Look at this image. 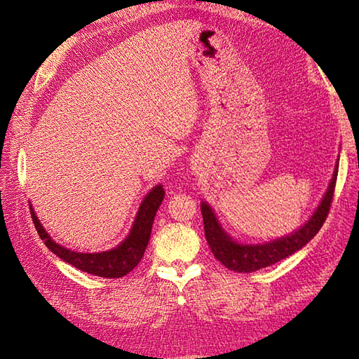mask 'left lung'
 <instances>
[{"label": "left lung", "instance_id": "8db88e82", "mask_svg": "<svg viewBox=\"0 0 359 359\" xmlns=\"http://www.w3.org/2000/svg\"><path fill=\"white\" fill-rule=\"evenodd\" d=\"M338 168L339 156L337 163H334V171L329 182V187H327L323 199L319 201L316 210L311 212L309 220H306L297 230L271 241L257 243L236 241L222 226V224H220V220L217 219L215 210L211 208V205L207 201H202L201 211L203 217L205 238H207L212 255H215L217 261L222 262L228 270L238 273H251L276 264L282 261V259L294 255L297 250L306 247L307 243L315 238L316 233L321 230L324 220L327 215H329L334 184H337Z\"/></svg>", "mask_w": 359, "mask_h": 359}]
</instances>
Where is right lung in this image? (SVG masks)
<instances>
[{
    "mask_svg": "<svg viewBox=\"0 0 359 359\" xmlns=\"http://www.w3.org/2000/svg\"><path fill=\"white\" fill-rule=\"evenodd\" d=\"M165 197V189L162 185H156L149 189V193L143 197L139 210H137L135 219L133 222L126 238L121 241L117 247L106 251H95V253H83L60 245L50 238V234L44 230L43 224L38 219L36 212L30 205L32 211V220L40 238L44 241L53 255H57L65 262L71 264L75 269L95 274L100 278H121L131 271L142 261L144 250L148 247L151 238L152 224L157 215V210Z\"/></svg>",
    "mask_w": 359,
    "mask_h": 359,
    "instance_id": "add662e5",
    "label": "right lung"
}]
</instances>
